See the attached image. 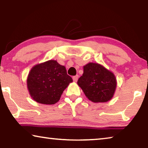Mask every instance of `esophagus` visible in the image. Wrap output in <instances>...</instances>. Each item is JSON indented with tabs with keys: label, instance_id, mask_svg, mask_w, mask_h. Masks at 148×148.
I'll use <instances>...</instances> for the list:
<instances>
[{
	"label": "esophagus",
	"instance_id": "esophagus-1",
	"mask_svg": "<svg viewBox=\"0 0 148 148\" xmlns=\"http://www.w3.org/2000/svg\"><path fill=\"white\" fill-rule=\"evenodd\" d=\"M78 77H79V76H78V75H76V76H73V77H72V79H73L74 82H76L77 81V79H78Z\"/></svg>",
	"mask_w": 148,
	"mask_h": 148
}]
</instances>
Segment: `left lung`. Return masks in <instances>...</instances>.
<instances>
[{"mask_svg":"<svg viewBox=\"0 0 148 148\" xmlns=\"http://www.w3.org/2000/svg\"><path fill=\"white\" fill-rule=\"evenodd\" d=\"M77 85L89 101L106 102L114 96L117 80L113 72L102 65L89 62L84 66V73L77 80Z\"/></svg>","mask_w":148,"mask_h":148,"instance_id":"8db88e82","label":"left lung"}]
</instances>
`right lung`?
Returning a JSON list of instances; mask_svg holds the SVG:
<instances>
[{
  "mask_svg": "<svg viewBox=\"0 0 148 148\" xmlns=\"http://www.w3.org/2000/svg\"><path fill=\"white\" fill-rule=\"evenodd\" d=\"M72 82L65 66L55 60L34 65L27 79L31 98L38 103L47 105L57 103L64 89Z\"/></svg>",
  "mask_w": 148,
  "mask_h": 148,
  "instance_id": "add662e5",
  "label": "right lung"
}]
</instances>
